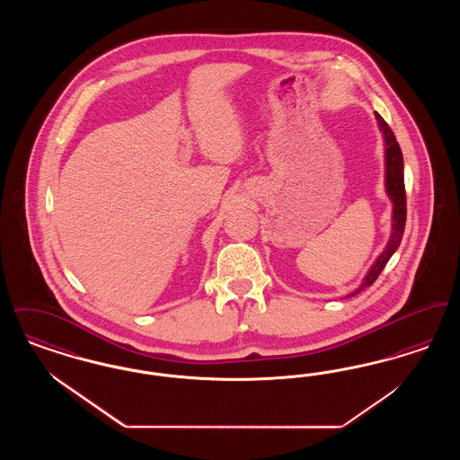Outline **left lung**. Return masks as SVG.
I'll list each match as a JSON object with an SVG mask.
<instances>
[{"label": "left lung", "instance_id": "8db88e82", "mask_svg": "<svg viewBox=\"0 0 460 460\" xmlns=\"http://www.w3.org/2000/svg\"><path fill=\"white\" fill-rule=\"evenodd\" d=\"M374 115H376L379 131L383 132V139H385V188H386V195L394 203L392 234H390V240H388V244L385 246L383 253H379V257L372 263L371 269L367 270V274L362 279V283L358 285V288H355L349 296H355L357 293H360L362 289L369 288L377 279V276L381 274L385 265L388 263V261L392 259V255L396 252V248L400 246V241H402V236H403V229H405V219H407L402 150L398 146V141L394 137V131L385 122V119L377 111Z\"/></svg>", "mask_w": 460, "mask_h": 460}]
</instances>
